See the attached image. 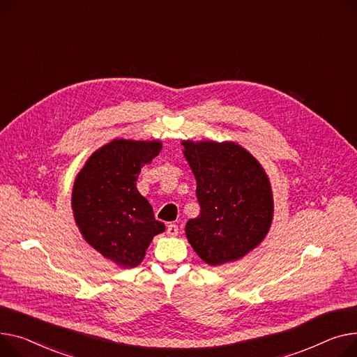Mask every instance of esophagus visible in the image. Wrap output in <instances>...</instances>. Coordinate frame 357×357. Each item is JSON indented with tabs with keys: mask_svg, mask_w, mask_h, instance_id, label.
I'll return each mask as SVG.
<instances>
[{
	"mask_svg": "<svg viewBox=\"0 0 357 357\" xmlns=\"http://www.w3.org/2000/svg\"><path fill=\"white\" fill-rule=\"evenodd\" d=\"M166 234L171 235V236L178 235V225H175V224H169L168 227H166Z\"/></svg>",
	"mask_w": 357,
	"mask_h": 357,
	"instance_id": "34e87169",
	"label": "esophagus"
}]
</instances>
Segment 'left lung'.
Listing matches in <instances>:
<instances>
[{"mask_svg":"<svg viewBox=\"0 0 357 357\" xmlns=\"http://www.w3.org/2000/svg\"><path fill=\"white\" fill-rule=\"evenodd\" d=\"M197 178L199 215L185 227L189 244L209 266L238 259L271 225L273 194L257 159L232 142H183Z\"/></svg>","mask_w":357,"mask_h":357,"instance_id":"1","label":"left lung"}]
</instances>
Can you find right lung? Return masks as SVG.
Wrapping results in <instances>:
<instances>
[{
  "instance_id": "1",
  "label": "right lung",
  "mask_w": 357,
  "mask_h": 357,
  "mask_svg": "<svg viewBox=\"0 0 357 357\" xmlns=\"http://www.w3.org/2000/svg\"><path fill=\"white\" fill-rule=\"evenodd\" d=\"M159 140L114 139L94 152L76 178L75 220L84 240L122 267H136L156 234L165 231L139 194L140 169L158 156Z\"/></svg>"
}]
</instances>
